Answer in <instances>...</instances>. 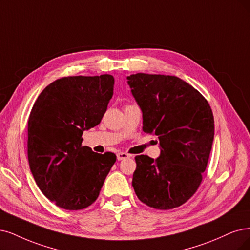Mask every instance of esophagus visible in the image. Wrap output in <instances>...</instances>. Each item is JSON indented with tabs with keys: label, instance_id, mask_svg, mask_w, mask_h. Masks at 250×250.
Instances as JSON below:
<instances>
[{
	"label": "esophagus",
	"instance_id": "1",
	"mask_svg": "<svg viewBox=\"0 0 250 250\" xmlns=\"http://www.w3.org/2000/svg\"><path fill=\"white\" fill-rule=\"evenodd\" d=\"M130 154L128 153H125V152H118L117 153V160L118 161H123V160H125V159H128L130 158Z\"/></svg>",
	"mask_w": 250,
	"mask_h": 250
}]
</instances>
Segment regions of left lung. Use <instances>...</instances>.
I'll return each mask as SVG.
<instances>
[{
    "label": "left lung",
    "mask_w": 250,
    "mask_h": 250,
    "mask_svg": "<svg viewBox=\"0 0 250 250\" xmlns=\"http://www.w3.org/2000/svg\"><path fill=\"white\" fill-rule=\"evenodd\" d=\"M142 110L144 133L159 138L156 160L137 155L136 195L147 206L169 210L197 191L214 138V118L207 100L176 76L137 73L127 77Z\"/></svg>",
    "instance_id": "8db88e82"
}]
</instances>
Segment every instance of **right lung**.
<instances>
[{"instance_id": "right-lung-1", "label": "right lung", "mask_w": 250, "mask_h": 250, "mask_svg": "<svg viewBox=\"0 0 250 250\" xmlns=\"http://www.w3.org/2000/svg\"><path fill=\"white\" fill-rule=\"evenodd\" d=\"M114 78L68 76L46 86L27 122V159L37 186L55 205L81 210L94 203L116 161L112 152L82 146L113 96Z\"/></svg>"}]
</instances>
